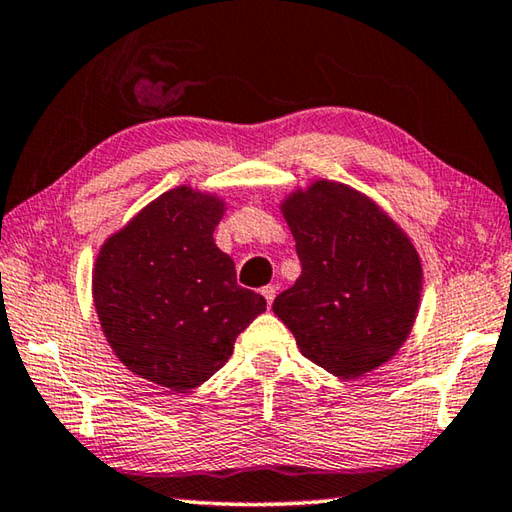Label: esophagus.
<instances>
[{
  "label": "esophagus",
  "mask_w": 512,
  "mask_h": 512,
  "mask_svg": "<svg viewBox=\"0 0 512 512\" xmlns=\"http://www.w3.org/2000/svg\"><path fill=\"white\" fill-rule=\"evenodd\" d=\"M275 293H277V289L273 287V284H268V287H264V289H262V296L266 298V305H268V307L273 305V300H275Z\"/></svg>",
  "instance_id": "34e87169"
}]
</instances>
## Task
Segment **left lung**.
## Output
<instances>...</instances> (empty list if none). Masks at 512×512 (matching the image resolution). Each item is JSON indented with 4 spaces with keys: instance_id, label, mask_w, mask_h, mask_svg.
I'll return each mask as SVG.
<instances>
[{
    "instance_id": "obj_1",
    "label": "left lung",
    "mask_w": 512,
    "mask_h": 512,
    "mask_svg": "<svg viewBox=\"0 0 512 512\" xmlns=\"http://www.w3.org/2000/svg\"><path fill=\"white\" fill-rule=\"evenodd\" d=\"M302 273L273 302L300 352L357 379L400 350L418 314L422 266L404 232L341 183L318 180L282 205Z\"/></svg>"
}]
</instances>
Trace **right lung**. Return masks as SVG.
I'll return each mask as SVG.
<instances>
[{
  "label": "right lung",
  "instance_id": "right-lung-1",
  "mask_svg": "<svg viewBox=\"0 0 512 512\" xmlns=\"http://www.w3.org/2000/svg\"><path fill=\"white\" fill-rule=\"evenodd\" d=\"M221 214L214 196L176 187L112 235L94 264V307L112 350L176 393L223 368L237 336L266 311L214 244Z\"/></svg>",
  "mask_w": 512,
  "mask_h": 512
}]
</instances>
